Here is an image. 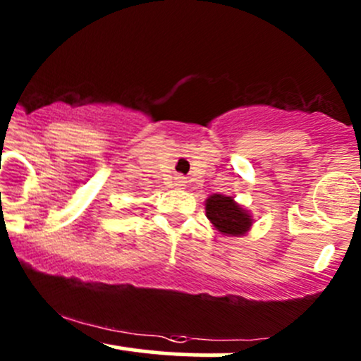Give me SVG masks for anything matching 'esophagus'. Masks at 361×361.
I'll list each match as a JSON object with an SVG mask.
<instances>
[{"instance_id":"obj_1","label":"esophagus","mask_w":361,"mask_h":361,"mask_svg":"<svg viewBox=\"0 0 361 361\" xmlns=\"http://www.w3.org/2000/svg\"><path fill=\"white\" fill-rule=\"evenodd\" d=\"M185 183H186V181H185L183 176H176L175 178V185L176 186H185Z\"/></svg>"}]
</instances>
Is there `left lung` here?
<instances>
[{
  "label": "left lung",
  "mask_w": 361,
  "mask_h": 361,
  "mask_svg": "<svg viewBox=\"0 0 361 361\" xmlns=\"http://www.w3.org/2000/svg\"><path fill=\"white\" fill-rule=\"evenodd\" d=\"M207 217L209 221L227 235H241L250 229L252 224L251 217L243 210L233 197H224V195H212L207 198L205 204Z\"/></svg>",
  "instance_id": "left-lung-1"
}]
</instances>
